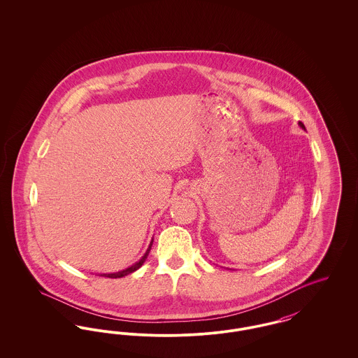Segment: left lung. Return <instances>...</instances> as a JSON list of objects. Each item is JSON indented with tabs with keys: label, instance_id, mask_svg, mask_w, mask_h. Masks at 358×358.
I'll list each match as a JSON object with an SVG mask.
<instances>
[{
	"label": "left lung",
	"instance_id": "1",
	"mask_svg": "<svg viewBox=\"0 0 358 358\" xmlns=\"http://www.w3.org/2000/svg\"><path fill=\"white\" fill-rule=\"evenodd\" d=\"M299 124H301V127H303V129H305V124H303L302 122H299Z\"/></svg>",
	"mask_w": 358,
	"mask_h": 358
}]
</instances>
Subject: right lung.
I'll use <instances>...</instances> for the list:
<instances>
[{
	"mask_svg": "<svg viewBox=\"0 0 358 358\" xmlns=\"http://www.w3.org/2000/svg\"><path fill=\"white\" fill-rule=\"evenodd\" d=\"M152 244H153V241L150 243V245H149V250L146 251V254L143 255V257L139 260V262H136V264H133L131 267H129V268H126V270H123V271H120V273H103L102 276H107V278H122V276H124V275H129V273H134L136 271L143 263H145V260H146V257L149 255V252H150V248H152Z\"/></svg>",
	"mask_w": 358,
	"mask_h": 358,
	"instance_id": "right-lung-1",
	"label": "right lung"
}]
</instances>
